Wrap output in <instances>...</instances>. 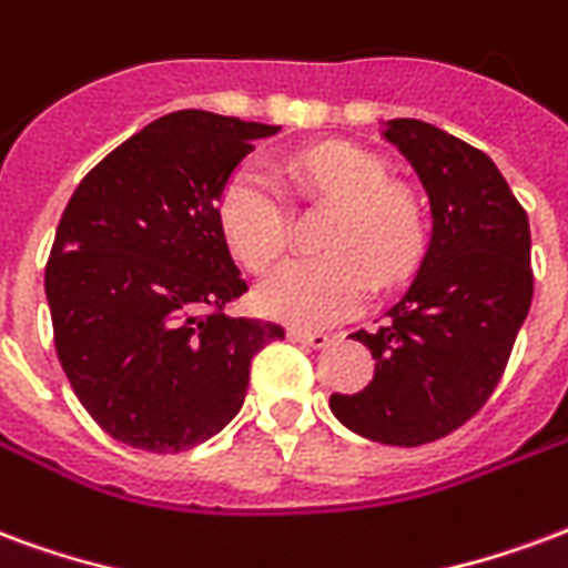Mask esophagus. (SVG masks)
Returning a JSON list of instances; mask_svg holds the SVG:
<instances>
[{"instance_id": "1", "label": "esophagus", "mask_w": 568, "mask_h": 568, "mask_svg": "<svg viewBox=\"0 0 568 568\" xmlns=\"http://www.w3.org/2000/svg\"><path fill=\"white\" fill-rule=\"evenodd\" d=\"M287 338L290 342H300V345L305 347H314V351H321V347H326L333 342L326 333H314V329H290Z\"/></svg>"}]
</instances>
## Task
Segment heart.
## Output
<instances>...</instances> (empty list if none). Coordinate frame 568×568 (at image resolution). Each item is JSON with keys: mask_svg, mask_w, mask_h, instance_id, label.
Listing matches in <instances>:
<instances>
[{"mask_svg": "<svg viewBox=\"0 0 568 568\" xmlns=\"http://www.w3.org/2000/svg\"><path fill=\"white\" fill-rule=\"evenodd\" d=\"M290 178L308 196L335 202L324 256L287 260L268 275L256 302L272 321L326 326L345 321L369 300L375 278H403L415 266L424 226L415 202L384 187L387 172L369 153L321 144L290 163ZM226 242L244 266L263 272L290 242V202L281 178L263 163H244L221 196Z\"/></svg>", "mask_w": 568, "mask_h": 568, "instance_id": "heart-1", "label": "heart"}]
</instances>
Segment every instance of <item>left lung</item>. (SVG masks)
<instances>
[{"label":"left lung","mask_w":568,"mask_h":568,"mask_svg":"<svg viewBox=\"0 0 568 568\" xmlns=\"http://www.w3.org/2000/svg\"><path fill=\"white\" fill-rule=\"evenodd\" d=\"M384 139L420 178L433 230L387 324L351 335L375 378L329 408L357 436L417 448L466 424L503 378L532 302L529 221L478 148L412 118L387 120Z\"/></svg>","instance_id":"left-lung-1"}]
</instances>
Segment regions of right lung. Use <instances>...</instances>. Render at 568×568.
I'll list each match as a JSON object with an SVG mask.
<instances>
[{"label":"right lung","instance_id":"add662e5","mask_svg":"<svg viewBox=\"0 0 568 568\" xmlns=\"http://www.w3.org/2000/svg\"><path fill=\"white\" fill-rule=\"evenodd\" d=\"M281 126L175 111L114 148L69 199L44 293L53 345L111 438L178 454L242 412L251 359L284 338L223 314L242 296L221 196L254 142Z\"/></svg>","mask_w":568,"mask_h":568}]
</instances>
